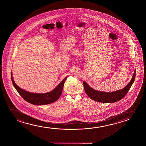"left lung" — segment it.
Listing matches in <instances>:
<instances>
[{"instance_id": "1", "label": "left lung", "mask_w": 146, "mask_h": 146, "mask_svg": "<svg viewBox=\"0 0 146 146\" xmlns=\"http://www.w3.org/2000/svg\"><path fill=\"white\" fill-rule=\"evenodd\" d=\"M135 77L136 70L134 71L133 77L129 84L123 89L114 92H104L94 90L85 81H83V86L86 94L92 100L103 103H114L121 100L127 94L134 83Z\"/></svg>"}]
</instances>
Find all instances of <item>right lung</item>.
Listing matches in <instances>:
<instances>
[{"label":"right lung","instance_id":"add662e5","mask_svg":"<svg viewBox=\"0 0 146 146\" xmlns=\"http://www.w3.org/2000/svg\"><path fill=\"white\" fill-rule=\"evenodd\" d=\"M11 77L12 84L20 96L27 102L35 105H45L53 103L58 100L62 94L64 83L67 78L66 77L56 88L50 92L46 93H33L19 87L14 82L12 72H11Z\"/></svg>","mask_w":146,"mask_h":146}]
</instances>
